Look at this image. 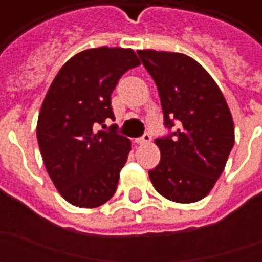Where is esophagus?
I'll use <instances>...</instances> for the list:
<instances>
[{
  "label": "esophagus",
  "instance_id": "obj_1",
  "mask_svg": "<svg viewBox=\"0 0 262 262\" xmlns=\"http://www.w3.org/2000/svg\"><path fill=\"white\" fill-rule=\"evenodd\" d=\"M135 142H136L137 144H140V146H142V144H147V143L151 142V135H150V133H144V135H143V137H140V139H136Z\"/></svg>",
  "mask_w": 262,
  "mask_h": 262
}]
</instances>
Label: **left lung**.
<instances>
[{
  "instance_id": "left-lung-1",
  "label": "left lung",
  "mask_w": 262,
  "mask_h": 262,
  "mask_svg": "<svg viewBox=\"0 0 262 262\" xmlns=\"http://www.w3.org/2000/svg\"><path fill=\"white\" fill-rule=\"evenodd\" d=\"M159 90L164 125L178 129L156 139L161 159L148 171L156 191L172 202L192 203L206 196L225 170L234 123L217 84L187 54L139 50Z\"/></svg>"
}]
</instances>
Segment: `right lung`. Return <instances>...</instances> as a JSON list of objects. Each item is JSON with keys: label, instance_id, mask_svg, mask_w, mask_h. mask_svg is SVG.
<instances>
[{"label": "right lung", "instance_id": "add662e5", "mask_svg": "<svg viewBox=\"0 0 262 262\" xmlns=\"http://www.w3.org/2000/svg\"><path fill=\"white\" fill-rule=\"evenodd\" d=\"M140 66L132 49L95 48L66 63L45 97L36 136L43 163L54 187L78 208H98L114 196L130 140L115 132L97 130L111 118V94L127 70Z\"/></svg>", "mask_w": 262, "mask_h": 262}]
</instances>
